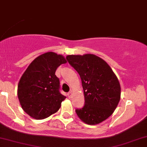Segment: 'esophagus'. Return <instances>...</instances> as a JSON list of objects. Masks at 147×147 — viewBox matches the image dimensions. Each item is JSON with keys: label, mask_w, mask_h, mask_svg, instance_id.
Listing matches in <instances>:
<instances>
[{"label": "esophagus", "mask_w": 147, "mask_h": 147, "mask_svg": "<svg viewBox=\"0 0 147 147\" xmlns=\"http://www.w3.org/2000/svg\"><path fill=\"white\" fill-rule=\"evenodd\" d=\"M72 91H70V92H68V97H71V96H72Z\"/></svg>", "instance_id": "obj_1"}]
</instances>
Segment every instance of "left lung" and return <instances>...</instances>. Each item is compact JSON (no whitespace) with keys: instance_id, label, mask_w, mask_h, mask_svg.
I'll return each mask as SVG.
<instances>
[{"instance_id":"obj_1","label":"left lung","mask_w":147,"mask_h":147,"mask_svg":"<svg viewBox=\"0 0 147 147\" xmlns=\"http://www.w3.org/2000/svg\"><path fill=\"white\" fill-rule=\"evenodd\" d=\"M66 59L82 79L85 103L76 109L79 119L95 125L109 117L120 100L119 80L104 60L91 54L68 55Z\"/></svg>"}]
</instances>
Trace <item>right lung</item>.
<instances>
[{
	"instance_id": "right-lung-1",
	"label": "right lung",
	"mask_w": 147,
	"mask_h": 147,
	"mask_svg": "<svg viewBox=\"0 0 147 147\" xmlns=\"http://www.w3.org/2000/svg\"><path fill=\"white\" fill-rule=\"evenodd\" d=\"M67 61L53 52L43 54L30 64L18 85V97L30 117L43 119L55 113L66 97L61 94L56 70Z\"/></svg>"
}]
</instances>
